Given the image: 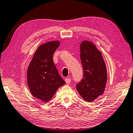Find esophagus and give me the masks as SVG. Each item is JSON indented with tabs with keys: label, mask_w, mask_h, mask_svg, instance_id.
<instances>
[{
	"label": "esophagus",
	"mask_w": 133,
	"mask_h": 133,
	"mask_svg": "<svg viewBox=\"0 0 133 133\" xmlns=\"http://www.w3.org/2000/svg\"><path fill=\"white\" fill-rule=\"evenodd\" d=\"M65 82L67 83V84H69V83H70L71 82V78H66L65 79Z\"/></svg>",
	"instance_id": "1"
}]
</instances>
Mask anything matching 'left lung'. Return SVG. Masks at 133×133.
I'll return each mask as SVG.
<instances>
[{
  "label": "left lung",
  "mask_w": 133,
  "mask_h": 133,
  "mask_svg": "<svg viewBox=\"0 0 133 133\" xmlns=\"http://www.w3.org/2000/svg\"><path fill=\"white\" fill-rule=\"evenodd\" d=\"M80 50L83 75L76 88L82 98L90 102L103 94L107 82L106 67L101 52L91 42H82Z\"/></svg>",
  "instance_id": "left-lung-1"
}]
</instances>
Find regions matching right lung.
Here are the masks:
<instances>
[{
  "instance_id": "1",
  "label": "right lung",
  "mask_w": 133,
  "mask_h": 133,
  "mask_svg": "<svg viewBox=\"0 0 133 133\" xmlns=\"http://www.w3.org/2000/svg\"><path fill=\"white\" fill-rule=\"evenodd\" d=\"M60 45L54 41L43 44L35 52L27 70V83L32 96L45 102L65 84L53 62L52 57Z\"/></svg>"
}]
</instances>
